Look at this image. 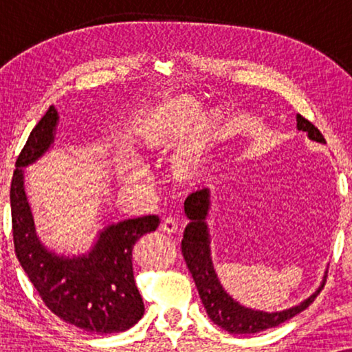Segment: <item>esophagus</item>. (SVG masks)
<instances>
[{"instance_id":"1","label":"esophagus","mask_w":352,"mask_h":352,"mask_svg":"<svg viewBox=\"0 0 352 352\" xmlns=\"http://www.w3.org/2000/svg\"><path fill=\"white\" fill-rule=\"evenodd\" d=\"M162 230H165L168 234H175L177 230V221L173 216H168V218L163 219L162 223Z\"/></svg>"}]
</instances>
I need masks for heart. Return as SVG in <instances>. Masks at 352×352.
Masks as SVG:
<instances>
[{"label":"heart","mask_w":352,"mask_h":352,"mask_svg":"<svg viewBox=\"0 0 352 352\" xmlns=\"http://www.w3.org/2000/svg\"><path fill=\"white\" fill-rule=\"evenodd\" d=\"M120 175L123 176L124 181H139L142 179L146 173L142 171V168L131 160H123L122 165H120Z\"/></svg>","instance_id":"obj_1"}]
</instances>
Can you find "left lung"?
Instances as JSON below:
<instances>
[{"label":"left lung","mask_w":352,"mask_h":352,"mask_svg":"<svg viewBox=\"0 0 352 352\" xmlns=\"http://www.w3.org/2000/svg\"><path fill=\"white\" fill-rule=\"evenodd\" d=\"M296 126L300 131H306L307 136L312 141L325 142L322 133L312 124L309 120H306L301 115H296ZM210 210V190L201 189L195 190L187 197L184 201L186 216L190 219L184 230V239L181 242L182 254L187 263V267L194 277L197 290L204 302L206 314L216 325L224 329L229 333H258V331L272 329L283 324V322L292 319L301 311H305L316 296L319 295L324 283L314 295L307 298L295 307L290 309L278 311V312H263L254 311L250 307H245L234 301L216 277L213 263L210 256V235L208 226L205 219Z\"/></svg>","instance_id":"obj_1"}]
</instances>
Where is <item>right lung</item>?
I'll return each mask as SVG.
<instances>
[{"label": "right lung", "mask_w": 352, "mask_h": 352, "mask_svg": "<svg viewBox=\"0 0 352 352\" xmlns=\"http://www.w3.org/2000/svg\"><path fill=\"white\" fill-rule=\"evenodd\" d=\"M57 110L47 109L19 153L11 181V216L16 256L38 295L57 317L89 333H118L136 324L144 302L133 272V247L160 224L157 214L110 224L88 254L59 256L36 237L23 190V170L54 142Z\"/></svg>", "instance_id": "obj_1"}]
</instances>
